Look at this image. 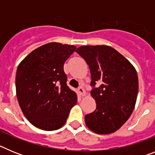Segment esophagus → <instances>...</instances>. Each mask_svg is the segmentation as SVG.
Masks as SVG:
<instances>
[{"label": "esophagus", "instance_id": "1", "mask_svg": "<svg viewBox=\"0 0 155 155\" xmlns=\"http://www.w3.org/2000/svg\"><path fill=\"white\" fill-rule=\"evenodd\" d=\"M78 91L79 94H80L81 96H84V95H85V91H84V87H81V86H80V87L78 88Z\"/></svg>", "mask_w": 155, "mask_h": 155}]
</instances>
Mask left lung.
<instances>
[{"label":"left lung","instance_id":"1","mask_svg":"<svg viewBox=\"0 0 155 155\" xmlns=\"http://www.w3.org/2000/svg\"><path fill=\"white\" fill-rule=\"evenodd\" d=\"M76 52L89 66L91 94L96 102L95 110L85 115L86 125L96 134H112L134 111L138 93L136 70L110 46H82Z\"/></svg>","mask_w":155,"mask_h":155}]
</instances>
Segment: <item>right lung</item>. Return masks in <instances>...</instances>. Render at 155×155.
<instances>
[{
	"mask_svg": "<svg viewBox=\"0 0 155 155\" xmlns=\"http://www.w3.org/2000/svg\"><path fill=\"white\" fill-rule=\"evenodd\" d=\"M76 46L50 42L19 64L16 94L23 114L37 128L52 131L65 124L77 94L67 84L64 64Z\"/></svg>",
	"mask_w": 155,
	"mask_h": 155,
	"instance_id": "right-lung-1",
	"label": "right lung"
}]
</instances>
